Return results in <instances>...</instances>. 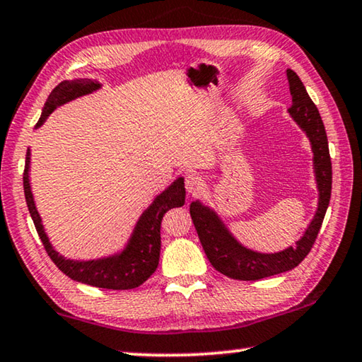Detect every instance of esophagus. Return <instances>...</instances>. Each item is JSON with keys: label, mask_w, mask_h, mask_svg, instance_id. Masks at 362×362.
Instances as JSON below:
<instances>
[{"label": "esophagus", "mask_w": 362, "mask_h": 362, "mask_svg": "<svg viewBox=\"0 0 362 362\" xmlns=\"http://www.w3.org/2000/svg\"><path fill=\"white\" fill-rule=\"evenodd\" d=\"M185 188H187L188 194H198L204 188V182L199 175L190 174V175H187V179H185Z\"/></svg>", "instance_id": "34e87169"}]
</instances>
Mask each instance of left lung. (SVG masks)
Listing matches in <instances>:
<instances>
[{
    "label": "left lung",
    "instance_id": "left-lung-1",
    "mask_svg": "<svg viewBox=\"0 0 362 362\" xmlns=\"http://www.w3.org/2000/svg\"><path fill=\"white\" fill-rule=\"evenodd\" d=\"M286 78H288L291 95L288 114L298 124V127L306 134L314 154V175L319 190L317 211L306 232L293 246H288L277 253H259L240 243L214 209L203 204L199 199L192 202V221L206 256L216 271L235 280H259L295 269L311 251L322 226L327 208H329L332 163L324 122L296 72L286 69Z\"/></svg>",
    "mask_w": 362,
    "mask_h": 362
}]
</instances>
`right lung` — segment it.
<instances>
[{"instance_id":"right-lung-1","label":"right lung","mask_w":362,"mask_h":362,"mask_svg":"<svg viewBox=\"0 0 362 362\" xmlns=\"http://www.w3.org/2000/svg\"><path fill=\"white\" fill-rule=\"evenodd\" d=\"M101 83L91 78H76L64 80L51 91L42 116L35 125V129L42 127L45 120L48 119L51 112L56 107H59L66 103L80 98V96L90 95L93 91L100 90ZM30 150H27L25 156V170H24V193L25 202L30 212L32 221L35 223V228L42 238V243L61 272H64L67 277L80 284H87L91 286L107 290H130L140 286L145 280H148L156 271L159 264L160 253V221L165 212L172 208H179L185 204V185H183V177H179L170 185L160 192L153 203L141 212V216L136 221L134 232H132L129 242L119 253L109 255L98 259H67L62 255L57 253L53 248L45 227L42 223V217L38 214V209L33 199L32 187H30Z\"/></svg>"}]
</instances>
